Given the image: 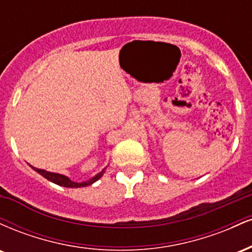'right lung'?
Here are the masks:
<instances>
[{
  "mask_svg": "<svg viewBox=\"0 0 252 252\" xmlns=\"http://www.w3.org/2000/svg\"><path fill=\"white\" fill-rule=\"evenodd\" d=\"M32 168H33L35 172L39 173L40 175H42L43 178H46L47 180H50L51 182H53V184H57L59 185V186H63V187H68V189H79V187H86L89 186V185H92L94 182H96L97 180H99L100 178H102L104 173H105V169H106V166L105 168H103L100 170L98 174H96L94 176H92L91 179H89V180L86 181H83V182H76V181H72L68 176L66 175H63V174H58V173H52V172H47V170L45 169H39V168H35V167L31 166Z\"/></svg>",
  "mask_w": 252,
  "mask_h": 252,
  "instance_id": "obj_1",
  "label": "right lung"
}]
</instances>
